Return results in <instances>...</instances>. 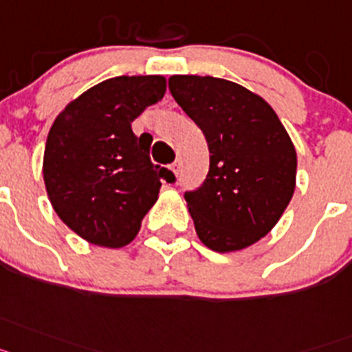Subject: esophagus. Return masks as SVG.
<instances>
[{
	"label": "esophagus",
	"mask_w": 352,
	"mask_h": 352,
	"mask_svg": "<svg viewBox=\"0 0 352 352\" xmlns=\"http://www.w3.org/2000/svg\"><path fill=\"white\" fill-rule=\"evenodd\" d=\"M180 166H182V161H180V159H175V161H173L172 163V172L175 173V175H179V172H180Z\"/></svg>",
	"instance_id": "esophagus-1"
}]
</instances>
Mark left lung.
<instances>
[{"mask_svg":"<svg viewBox=\"0 0 352 352\" xmlns=\"http://www.w3.org/2000/svg\"><path fill=\"white\" fill-rule=\"evenodd\" d=\"M168 88L209 146V173L184 198L200 241L214 252L248 248L282 218L296 188V148L274 109L212 76H172Z\"/></svg>","mask_w":352,"mask_h":352,"instance_id":"8db88e82","label":"left lung"}]
</instances>
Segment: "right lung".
<instances>
[{
    "instance_id": "obj_1",
    "label": "right lung",
    "mask_w": 352,
    "mask_h": 352,
    "mask_svg": "<svg viewBox=\"0 0 352 352\" xmlns=\"http://www.w3.org/2000/svg\"><path fill=\"white\" fill-rule=\"evenodd\" d=\"M166 91L163 76H118L91 87L54 120L44 151L51 206L79 237L122 248L136 237L157 200L168 168L151 161V134L131 122Z\"/></svg>"
}]
</instances>
